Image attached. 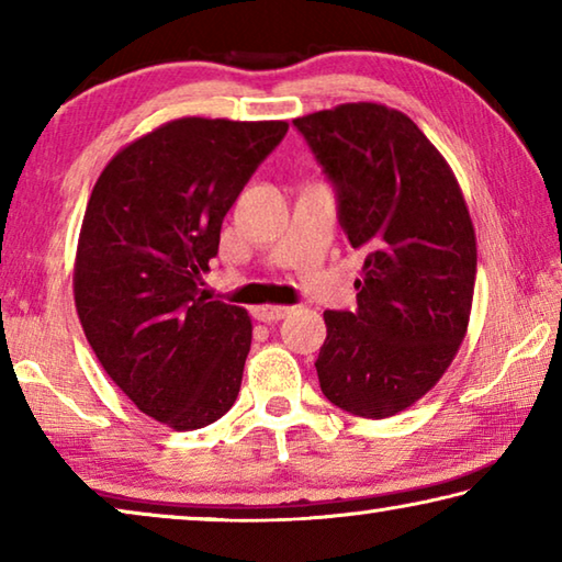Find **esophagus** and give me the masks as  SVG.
Segmentation results:
<instances>
[{
  "label": "esophagus",
  "instance_id": "esophagus-1",
  "mask_svg": "<svg viewBox=\"0 0 562 562\" xmlns=\"http://www.w3.org/2000/svg\"><path fill=\"white\" fill-rule=\"evenodd\" d=\"M290 315V307L284 304H262V307H255V317L260 322H278Z\"/></svg>",
  "mask_w": 562,
  "mask_h": 562
}]
</instances>
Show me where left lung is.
Returning a JSON list of instances; mask_svg holds the SVG:
<instances>
[{"instance_id": "left-lung-1", "label": "left lung", "mask_w": 562, "mask_h": 562, "mask_svg": "<svg viewBox=\"0 0 562 562\" xmlns=\"http://www.w3.org/2000/svg\"><path fill=\"white\" fill-rule=\"evenodd\" d=\"M337 188V217L364 255L355 312H325L322 394L386 418L418 402L459 351L475 284V233L451 166L406 113L341 103L292 121Z\"/></svg>"}]
</instances>
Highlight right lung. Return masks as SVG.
I'll use <instances>...</instances> for the list:
<instances>
[{"label": "right lung", "mask_w": 562, "mask_h": 562, "mask_svg": "<svg viewBox=\"0 0 562 562\" xmlns=\"http://www.w3.org/2000/svg\"><path fill=\"white\" fill-rule=\"evenodd\" d=\"M284 133V121H168L91 190L74 262L83 335L121 392L176 431L217 422L240 392L252 322L201 284L223 217Z\"/></svg>", "instance_id": "right-lung-1"}]
</instances>
